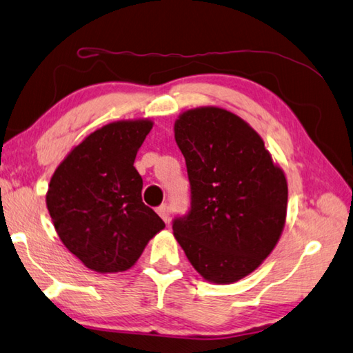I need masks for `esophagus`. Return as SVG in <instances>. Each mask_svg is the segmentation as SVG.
Instances as JSON below:
<instances>
[{
	"instance_id": "34e87169",
	"label": "esophagus",
	"mask_w": 353,
	"mask_h": 353,
	"mask_svg": "<svg viewBox=\"0 0 353 353\" xmlns=\"http://www.w3.org/2000/svg\"><path fill=\"white\" fill-rule=\"evenodd\" d=\"M157 214L161 215V219L165 223H170V211H168V206L167 205H162V206L157 208Z\"/></svg>"
}]
</instances>
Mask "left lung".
Listing matches in <instances>:
<instances>
[{"instance_id":"8db88e82","label":"left lung","mask_w":353,"mask_h":353,"mask_svg":"<svg viewBox=\"0 0 353 353\" xmlns=\"http://www.w3.org/2000/svg\"><path fill=\"white\" fill-rule=\"evenodd\" d=\"M174 138L188 170L191 209L172 221V234L208 282L234 283L279 241L287 179L259 134L226 109L185 110Z\"/></svg>"}]
</instances>
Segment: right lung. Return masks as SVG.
<instances>
[{
  "instance_id": "add662e5",
  "label": "right lung",
  "mask_w": 353,
  "mask_h": 353,
  "mask_svg": "<svg viewBox=\"0 0 353 353\" xmlns=\"http://www.w3.org/2000/svg\"><path fill=\"white\" fill-rule=\"evenodd\" d=\"M152 119L103 125L74 147L52 174L47 208L61 241L97 273L125 272L165 228L142 201L134 157Z\"/></svg>"
}]
</instances>
